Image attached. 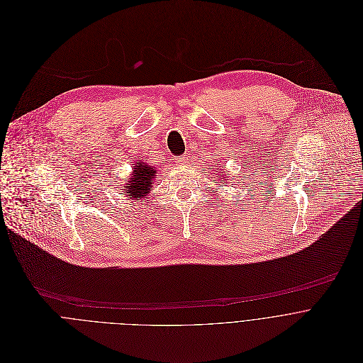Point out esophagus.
<instances>
[{
    "mask_svg": "<svg viewBox=\"0 0 363 363\" xmlns=\"http://www.w3.org/2000/svg\"><path fill=\"white\" fill-rule=\"evenodd\" d=\"M177 162H179V164L184 166V164H187V163H189V157H187V156H182V157H179V159H177Z\"/></svg>",
    "mask_w": 363,
    "mask_h": 363,
    "instance_id": "obj_1",
    "label": "esophagus"
}]
</instances>
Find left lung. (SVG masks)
I'll return each mask as SVG.
<instances>
[{
    "label": "left lung",
    "mask_w": 363,
    "mask_h": 363,
    "mask_svg": "<svg viewBox=\"0 0 363 363\" xmlns=\"http://www.w3.org/2000/svg\"><path fill=\"white\" fill-rule=\"evenodd\" d=\"M222 173H223V172H222ZM219 179H220V177H219ZM226 180H228V179H226V177H223V180L220 182V184H226Z\"/></svg>",
    "instance_id": "left-lung-1"
}]
</instances>
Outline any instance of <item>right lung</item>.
Instances as JSON below:
<instances>
[{"label": "right lung", "instance_id": "obj_1", "mask_svg": "<svg viewBox=\"0 0 363 363\" xmlns=\"http://www.w3.org/2000/svg\"><path fill=\"white\" fill-rule=\"evenodd\" d=\"M131 179H128L125 186V193L131 200H141L147 196L153 187V179L156 176V167L149 166L147 163H135L133 166Z\"/></svg>", "mask_w": 363, "mask_h": 363}]
</instances>
